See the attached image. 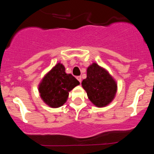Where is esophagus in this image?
<instances>
[{"label": "esophagus", "instance_id": "esophagus-1", "mask_svg": "<svg viewBox=\"0 0 154 154\" xmlns=\"http://www.w3.org/2000/svg\"><path fill=\"white\" fill-rule=\"evenodd\" d=\"M77 80L79 81V82H81V81H82V77H81L80 76H78V77H77Z\"/></svg>", "mask_w": 154, "mask_h": 154}]
</instances>
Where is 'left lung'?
<instances>
[{
  "mask_svg": "<svg viewBox=\"0 0 154 154\" xmlns=\"http://www.w3.org/2000/svg\"><path fill=\"white\" fill-rule=\"evenodd\" d=\"M82 86L94 105L103 107L108 105L117 92V83L106 69L93 63L87 69V77Z\"/></svg>",
  "mask_w": 154,
  "mask_h": 154,
  "instance_id": "left-lung-1",
  "label": "left lung"
}]
</instances>
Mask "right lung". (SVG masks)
I'll return each mask as SVG.
<instances>
[{"label": "right lung", "instance_id": "1", "mask_svg": "<svg viewBox=\"0 0 154 154\" xmlns=\"http://www.w3.org/2000/svg\"><path fill=\"white\" fill-rule=\"evenodd\" d=\"M78 85L80 82L71 74L66 73L64 66L58 63L43 77L38 92L45 104L57 108L65 104L69 91Z\"/></svg>", "mask_w": 154, "mask_h": 154}]
</instances>
